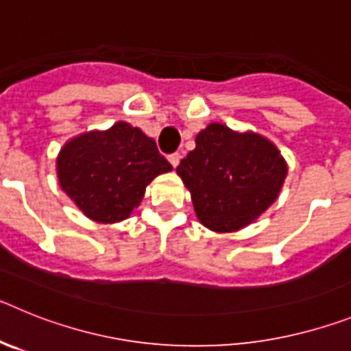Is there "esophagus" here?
<instances>
[{"label":"esophagus","instance_id":"esophagus-1","mask_svg":"<svg viewBox=\"0 0 351 351\" xmlns=\"http://www.w3.org/2000/svg\"><path fill=\"white\" fill-rule=\"evenodd\" d=\"M169 161H170V165H172L173 169H176V167L179 165V161H181V154H179V153L170 154V156H169Z\"/></svg>","mask_w":351,"mask_h":351}]
</instances>
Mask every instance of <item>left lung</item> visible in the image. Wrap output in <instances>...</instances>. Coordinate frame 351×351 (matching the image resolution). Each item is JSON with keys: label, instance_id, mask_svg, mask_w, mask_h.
Listing matches in <instances>:
<instances>
[{"label": "left lung", "instance_id": "1", "mask_svg": "<svg viewBox=\"0 0 351 351\" xmlns=\"http://www.w3.org/2000/svg\"><path fill=\"white\" fill-rule=\"evenodd\" d=\"M178 167L197 218L209 230L235 232L274 204L288 167L271 141L210 123Z\"/></svg>", "mask_w": 351, "mask_h": 351}]
</instances>
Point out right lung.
Segmentation results:
<instances>
[{
  "mask_svg": "<svg viewBox=\"0 0 351 351\" xmlns=\"http://www.w3.org/2000/svg\"><path fill=\"white\" fill-rule=\"evenodd\" d=\"M64 193L89 219L123 221L141 206L145 186L172 170L156 142L119 121L105 132H88L61 147L56 161Z\"/></svg>",
  "mask_w": 351,
  "mask_h": 351,
  "instance_id": "1",
  "label": "right lung"
}]
</instances>
